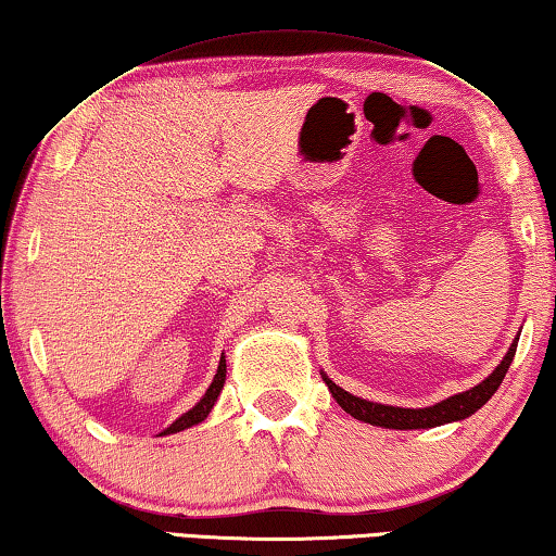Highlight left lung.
Here are the masks:
<instances>
[{"label": "left lung", "instance_id": "1", "mask_svg": "<svg viewBox=\"0 0 556 556\" xmlns=\"http://www.w3.org/2000/svg\"><path fill=\"white\" fill-rule=\"evenodd\" d=\"M517 340L519 336L511 340L507 355L502 357V363L494 367L482 382H477L475 388L457 392V395H452L447 400H440V403H434L430 407H392L382 403H370V400L357 397L353 392L336 386L326 372L320 375H323V382H326L328 390L332 392V397H336V403L343 407L348 415H353L355 420L375 425V427H386V430H427V427L459 422L465 420V417L475 415L477 409H480L486 400L497 392L502 380H505L509 365L515 361Z\"/></svg>", "mask_w": 556, "mask_h": 556}]
</instances>
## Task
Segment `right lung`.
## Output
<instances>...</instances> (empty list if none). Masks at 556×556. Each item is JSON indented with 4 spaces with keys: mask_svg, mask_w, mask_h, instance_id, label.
<instances>
[{
    "mask_svg": "<svg viewBox=\"0 0 556 556\" xmlns=\"http://www.w3.org/2000/svg\"><path fill=\"white\" fill-rule=\"evenodd\" d=\"M224 382H226V355H220V363H218V370L213 375V382L206 390V395H203L199 403H195L189 413H184L178 417L176 422H170L164 432L161 434H174V432H181V430H189V427L203 422L208 417V413L216 405V400L220 395V390H224Z\"/></svg>",
    "mask_w": 556,
    "mask_h": 556,
    "instance_id": "obj_1",
    "label": "right lung"
}]
</instances>
